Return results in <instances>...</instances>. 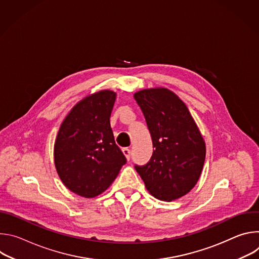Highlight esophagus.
I'll list each match as a JSON object with an SVG mask.
<instances>
[{
  "label": "esophagus",
  "mask_w": 259,
  "mask_h": 259,
  "mask_svg": "<svg viewBox=\"0 0 259 259\" xmlns=\"http://www.w3.org/2000/svg\"><path fill=\"white\" fill-rule=\"evenodd\" d=\"M122 152H123V154L125 155L126 159L129 161V160H130V157H131V151H130V149H128V147H124V149L122 150Z\"/></svg>",
  "instance_id": "1"
}]
</instances>
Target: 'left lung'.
Wrapping results in <instances>:
<instances>
[{
	"instance_id": "obj_1",
	"label": "left lung",
	"mask_w": 259,
	"mask_h": 259,
	"mask_svg": "<svg viewBox=\"0 0 259 259\" xmlns=\"http://www.w3.org/2000/svg\"><path fill=\"white\" fill-rule=\"evenodd\" d=\"M153 141V155L135 170L155 198L176 200L187 195L201 175L206 147L187 105L165 88L134 94Z\"/></svg>"
}]
</instances>
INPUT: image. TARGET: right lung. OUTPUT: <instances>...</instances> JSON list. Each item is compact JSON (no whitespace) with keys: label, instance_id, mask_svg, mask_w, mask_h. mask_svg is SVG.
<instances>
[{"label":"right lung","instance_id":"add662e5","mask_svg":"<svg viewBox=\"0 0 259 259\" xmlns=\"http://www.w3.org/2000/svg\"><path fill=\"white\" fill-rule=\"evenodd\" d=\"M116 93L103 90L80 101L61 124L54 161L64 186L75 194L93 198L104 192L127 160L110 128Z\"/></svg>","mask_w":259,"mask_h":259}]
</instances>
